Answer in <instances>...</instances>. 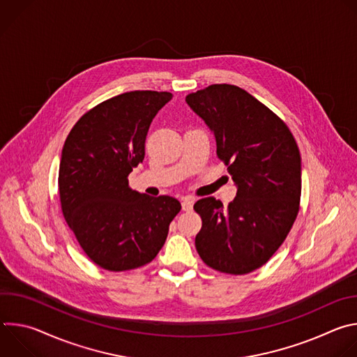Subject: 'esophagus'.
I'll return each instance as SVG.
<instances>
[{
    "mask_svg": "<svg viewBox=\"0 0 357 357\" xmlns=\"http://www.w3.org/2000/svg\"><path fill=\"white\" fill-rule=\"evenodd\" d=\"M195 197L193 196H183L182 197V209L183 211H190L193 208Z\"/></svg>",
    "mask_w": 357,
    "mask_h": 357,
    "instance_id": "esophagus-1",
    "label": "esophagus"
}]
</instances>
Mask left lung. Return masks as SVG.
I'll return each mask as SVG.
<instances>
[{
	"mask_svg": "<svg viewBox=\"0 0 357 357\" xmlns=\"http://www.w3.org/2000/svg\"><path fill=\"white\" fill-rule=\"evenodd\" d=\"M185 100L215 135L237 188L227 209L212 196L195 203L202 218L196 250L218 271L251 273L270 260L298 215V145L282 120L237 86L212 84Z\"/></svg>",
	"mask_w": 357,
	"mask_h": 357,
	"instance_id": "8db88e82",
	"label": "left lung"
}]
</instances>
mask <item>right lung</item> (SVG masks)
<instances>
[{
	"mask_svg": "<svg viewBox=\"0 0 357 357\" xmlns=\"http://www.w3.org/2000/svg\"><path fill=\"white\" fill-rule=\"evenodd\" d=\"M174 96L135 90L103 101L69 132L59 165L63 216L89 259L109 271L138 268L155 259L181 203L128 188L145 157V138Z\"/></svg>",
	"mask_w": 357,
	"mask_h": 357,
	"instance_id": "add662e5",
	"label": "right lung"
}]
</instances>
